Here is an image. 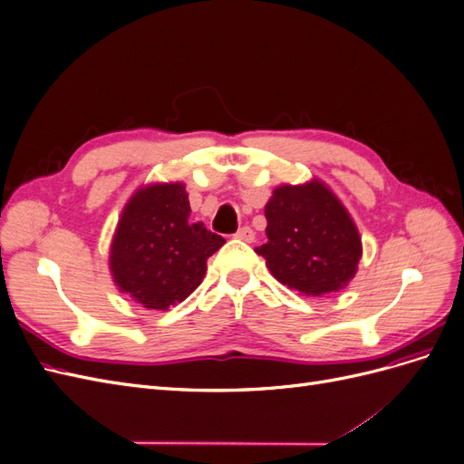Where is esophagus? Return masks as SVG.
<instances>
[{"mask_svg": "<svg viewBox=\"0 0 464 464\" xmlns=\"http://www.w3.org/2000/svg\"><path fill=\"white\" fill-rule=\"evenodd\" d=\"M234 236L242 242H251V240H254V230H251L249 227H242Z\"/></svg>", "mask_w": 464, "mask_h": 464, "instance_id": "34e87169", "label": "esophagus"}]
</instances>
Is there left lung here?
<instances>
[{"label":"left lung","instance_id":"1","mask_svg":"<svg viewBox=\"0 0 464 464\" xmlns=\"http://www.w3.org/2000/svg\"><path fill=\"white\" fill-rule=\"evenodd\" d=\"M265 218L266 240L256 254L278 283L305 296H323L354 278L362 237L344 205L319 179L276 188Z\"/></svg>","mask_w":464,"mask_h":464}]
</instances>
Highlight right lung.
<instances>
[{
    "label": "right lung",
    "instance_id": "right-lung-1",
    "mask_svg": "<svg viewBox=\"0 0 464 464\" xmlns=\"http://www.w3.org/2000/svg\"><path fill=\"white\" fill-rule=\"evenodd\" d=\"M186 186L152 184L125 205L110 246L116 286L149 310H168L201 285L224 237L189 222Z\"/></svg>",
    "mask_w": 464,
    "mask_h": 464
}]
</instances>
